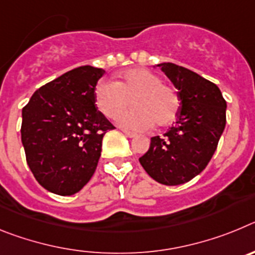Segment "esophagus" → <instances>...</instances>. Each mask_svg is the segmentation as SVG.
Segmentation results:
<instances>
[{
    "label": "esophagus",
    "instance_id": "34e87169",
    "mask_svg": "<svg viewBox=\"0 0 255 255\" xmlns=\"http://www.w3.org/2000/svg\"><path fill=\"white\" fill-rule=\"evenodd\" d=\"M123 132L126 135V136H128V138H135V136H136V135H135L134 132L128 131V130H123Z\"/></svg>",
    "mask_w": 255,
    "mask_h": 255
}]
</instances>
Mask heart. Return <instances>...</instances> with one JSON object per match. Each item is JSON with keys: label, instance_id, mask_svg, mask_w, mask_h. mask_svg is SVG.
Listing matches in <instances>:
<instances>
[{"label": "heart", "instance_id": "b5f03b06", "mask_svg": "<svg viewBox=\"0 0 255 255\" xmlns=\"http://www.w3.org/2000/svg\"><path fill=\"white\" fill-rule=\"evenodd\" d=\"M94 101L100 111L110 119H115L134 103V110L117 118L119 125L130 130H148L154 124L158 128L170 126L180 110L175 89L162 84L161 76L144 67L126 70L117 82L98 83Z\"/></svg>", "mask_w": 255, "mask_h": 255}]
</instances>
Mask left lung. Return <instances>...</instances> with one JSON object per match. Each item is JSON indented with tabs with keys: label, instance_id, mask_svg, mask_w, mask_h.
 <instances>
[{
	"label": "left lung",
	"instance_id": "8db88e82",
	"mask_svg": "<svg viewBox=\"0 0 255 255\" xmlns=\"http://www.w3.org/2000/svg\"><path fill=\"white\" fill-rule=\"evenodd\" d=\"M161 67L177 89L176 125L163 136H153L139 158L147 173L163 185L190 181L206 168L226 125V101L220 88L197 73L171 62Z\"/></svg>",
	"mask_w": 255,
	"mask_h": 255
}]
</instances>
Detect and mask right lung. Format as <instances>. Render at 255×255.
Returning a JSON list of instances; mask_svg holds the SVG:
<instances>
[{
  "label": "right lung",
  "mask_w": 255,
  "mask_h": 255,
  "mask_svg": "<svg viewBox=\"0 0 255 255\" xmlns=\"http://www.w3.org/2000/svg\"><path fill=\"white\" fill-rule=\"evenodd\" d=\"M105 70L80 66L40 87L22 108L21 141L35 180L57 195H73L93 176L103 135L115 129L96 107Z\"/></svg>",
  "instance_id": "1"
}]
</instances>
